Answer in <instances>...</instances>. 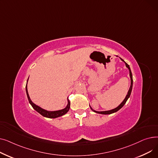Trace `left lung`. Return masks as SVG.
Returning a JSON list of instances; mask_svg holds the SVG:
<instances>
[{
    "instance_id": "8db88e82",
    "label": "left lung",
    "mask_w": 158,
    "mask_h": 158,
    "mask_svg": "<svg viewBox=\"0 0 158 158\" xmlns=\"http://www.w3.org/2000/svg\"><path fill=\"white\" fill-rule=\"evenodd\" d=\"M121 59V58H120ZM121 60L122 61H123L124 63H126V66H127V68L129 69V76H130V77H131V86H130V88H129V91H128V93H127V95H126V98H125V99H124L123 100V101L117 107H116V108H114V109H113V110H110V111H95V110H94L92 107H90V108H91V110H92V111H94V112H95V113H99V114H111V113H115V112H117V111H118L120 109H121L122 107L124 106V104H126V102H127V99L129 98V97H130V95H131V91H132V82H133V80H132V73H131V69H130V67H129V64H127V63H126L125 61H124L122 59H121Z\"/></svg>"
}]
</instances>
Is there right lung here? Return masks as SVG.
I'll return each instance as SVG.
<instances>
[{
  "label": "right lung",
  "instance_id": "obj_1",
  "mask_svg": "<svg viewBox=\"0 0 158 158\" xmlns=\"http://www.w3.org/2000/svg\"><path fill=\"white\" fill-rule=\"evenodd\" d=\"M28 79H29V78H28ZM28 79H27V81H28ZM26 94H27V98H28L29 102L31 104V105L32 106V107L37 112H38L40 114H41V115L44 116V117H45L50 118H55L60 117H61V116L64 115V114H66V113H67L69 111V109H70V102L69 100H68V104H67V106H66V107H65V108L63 109V110H59V111H48L47 110H44L42 108H41V107H39L38 106L35 104L34 103H33L31 101V98H30V97L29 96V94H28L27 85H26Z\"/></svg>",
  "mask_w": 158,
  "mask_h": 158
}]
</instances>
